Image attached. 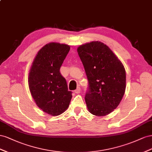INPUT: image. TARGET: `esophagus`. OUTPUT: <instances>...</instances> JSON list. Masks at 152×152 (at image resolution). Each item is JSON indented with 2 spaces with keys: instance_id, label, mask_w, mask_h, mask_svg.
I'll use <instances>...</instances> for the list:
<instances>
[{
  "instance_id": "esophagus-1",
  "label": "esophagus",
  "mask_w": 152,
  "mask_h": 152,
  "mask_svg": "<svg viewBox=\"0 0 152 152\" xmlns=\"http://www.w3.org/2000/svg\"><path fill=\"white\" fill-rule=\"evenodd\" d=\"M80 92H81V88H80V87H77V88L75 90V92L76 93V94H79V93H80Z\"/></svg>"
}]
</instances>
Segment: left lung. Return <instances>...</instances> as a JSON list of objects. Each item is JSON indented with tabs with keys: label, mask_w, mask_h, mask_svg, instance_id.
Returning <instances> with one entry per match:
<instances>
[{
	"label": "left lung",
	"mask_w": 152,
	"mask_h": 152,
	"mask_svg": "<svg viewBox=\"0 0 152 152\" xmlns=\"http://www.w3.org/2000/svg\"><path fill=\"white\" fill-rule=\"evenodd\" d=\"M77 51L88 82L85 95L88 111L95 116L110 114L125 93L126 73L122 63L109 47L99 41L81 45Z\"/></svg>",
	"instance_id": "obj_1"
}]
</instances>
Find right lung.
<instances>
[{
    "mask_svg": "<svg viewBox=\"0 0 152 152\" xmlns=\"http://www.w3.org/2000/svg\"><path fill=\"white\" fill-rule=\"evenodd\" d=\"M70 46L51 42L43 46L34 58L28 75L30 93L37 106L46 113L57 116L66 111L72 98L60 69Z\"/></svg>",
    "mask_w": 152,
    "mask_h": 152,
    "instance_id": "add662e5",
    "label": "right lung"
}]
</instances>
